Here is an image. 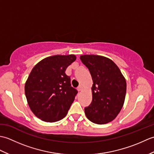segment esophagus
Listing matches in <instances>:
<instances>
[{
    "label": "esophagus",
    "instance_id": "1",
    "mask_svg": "<svg viewBox=\"0 0 154 154\" xmlns=\"http://www.w3.org/2000/svg\"><path fill=\"white\" fill-rule=\"evenodd\" d=\"M82 89H83V87H82V86H81V85L77 88V90H78V91H79V92H80V91H82Z\"/></svg>",
    "mask_w": 154,
    "mask_h": 154
}]
</instances>
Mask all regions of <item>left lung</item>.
Instances as JSON below:
<instances>
[{
  "label": "left lung",
  "mask_w": 154,
  "mask_h": 154,
  "mask_svg": "<svg viewBox=\"0 0 154 154\" xmlns=\"http://www.w3.org/2000/svg\"><path fill=\"white\" fill-rule=\"evenodd\" d=\"M80 59L89 69L93 82L92 102L85 108V113L93 123H109L123 106L126 93L125 78L114 61L106 57L83 55Z\"/></svg>",
  "instance_id": "8db88e82"
}]
</instances>
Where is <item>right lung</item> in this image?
Wrapping results in <instances>:
<instances>
[{"label":"right lung","instance_id":"right-lung-1","mask_svg":"<svg viewBox=\"0 0 154 154\" xmlns=\"http://www.w3.org/2000/svg\"><path fill=\"white\" fill-rule=\"evenodd\" d=\"M75 60L73 54L45 57L29 75L24 87L27 102L32 112L44 122L63 119L74 101L77 91L65 72Z\"/></svg>","mask_w":154,"mask_h":154}]
</instances>
